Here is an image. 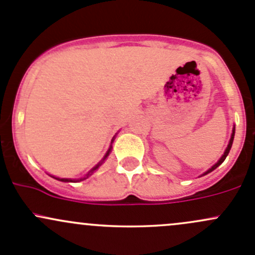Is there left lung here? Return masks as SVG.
<instances>
[{
	"label": "left lung",
	"instance_id": "8db88e82",
	"mask_svg": "<svg viewBox=\"0 0 255 255\" xmlns=\"http://www.w3.org/2000/svg\"><path fill=\"white\" fill-rule=\"evenodd\" d=\"M235 132H236V127L235 126H233V129H232V134H231V139H230V142H228V145H227V148H226V150H225V153L222 154V156H221L220 159H218V161L216 164H213L212 166H211L210 169H208L207 171H205L204 174H202L201 176H204V175H207L208 173H211V171H213L215 170L216 168H218V166L221 165V164L223 163V161H225V159L227 158V155H228V153H230V150H231V148H232V144H233V139H235Z\"/></svg>",
	"mask_w": 255,
	"mask_h": 255
}]
</instances>
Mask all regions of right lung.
Listing matches in <instances>:
<instances>
[{
	"mask_svg": "<svg viewBox=\"0 0 255 255\" xmlns=\"http://www.w3.org/2000/svg\"><path fill=\"white\" fill-rule=\"evenodd\" d=\"M116 135H117V133H116V134L113 135V138H112V140H111V145H110L109 150L106 151V154H105V156H104V158H102L101 160H100L99 163H97L96 165H95L94 168H92L91 170H90L89 173H87L86 175H85V176H82V177H79V179H68V177H56V176H53V175H50V176H51V177H54V179L59 180V181H63V182H79V181H82V180H86L87 177H90V176L92 175V174H94V171H95V170H97V169H99L100 166H101L102 164L105 163V160H106V159H107V156L110 155V153H111V150H112V143L115 142V138H116Z\"/></svg>",
	"mask_w": 255,
	"mask_h": 255,
	"instance_id": "right-lung-1",
	"label": "right lung"
}]
</instances>
